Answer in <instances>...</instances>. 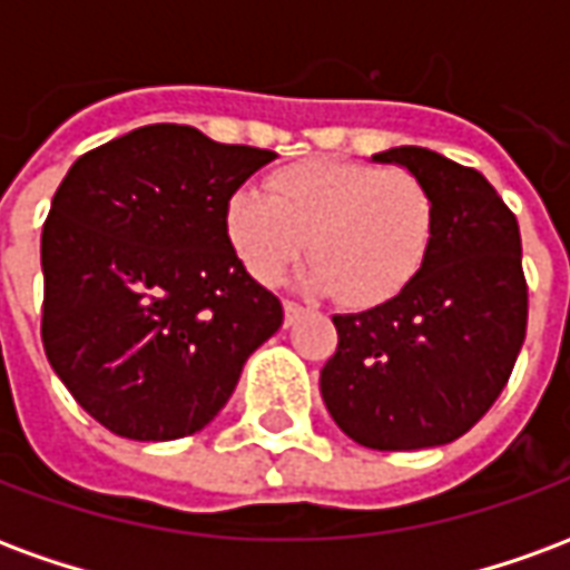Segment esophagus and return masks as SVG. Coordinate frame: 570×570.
Wrapping results in <instances>:
<instances>
[{
	"mask_svg": "<svg viewBox=\"0 0 570 570\" xmlns=\"http://www.w3.org/2000/svg\"><path fill=\"white\" fill-rule=\"evenodd\" d=\"M284 314H286V326H293V323L305 314V308H302L298 302H284Z\"/></svg>",
	"mask_w": 570,
	"mask_h": 570,
	"instance_id": "esophagus-1",
	"label": "esophagus"
}]
</instances>
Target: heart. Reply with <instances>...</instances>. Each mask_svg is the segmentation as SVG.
<instances>
[{
	"label": "heart",
	"mask_w": 570,
	"mask_h": 570,
	"mask_svg": "<svg viewBox=\"0 0 570 570\" xmlns=\"http://www.w3.org/2000/svg\"><path fill=\"white\" fill-rule=\"evenodd\" d=\"M237 188L225 207L232 247L259 284H277L311 249L308 286L354 308L394 298L421 272L433 237V195L409 170L305 158Z\"/></svg>",
	"instance_id": "b5f03b06"
}]
</instances>
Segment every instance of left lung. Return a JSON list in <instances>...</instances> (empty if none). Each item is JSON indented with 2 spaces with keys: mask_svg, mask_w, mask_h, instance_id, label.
I'll return each instance as SVG.
<instances>
[{
  "mask_svg": "<svg viewBox=\"0 0 570 570\" xmlns=\"http://www.w3.org/2000/svg\"><path fill=\"white\" fill-rule=\"evenodd\" d=\"M400 164L433 195L421 272L384 305L335 314L338 347L321 394L347 436L412 452L464 436L501 396L522 351L528 284L513 210L485 176L440 151L400 146Z\"/></svg>",
  "mask_w": 570,
  "mask_h": 570,
  "instance_id": "8db88e82",
  "label": "left lung"
}]
</instances>
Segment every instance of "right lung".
<instances>
[{
  "mask_svg": "<svg viewBox=\"0 0 570 570\" xmlns=\"http://www.w3.org/2000/svg\"><path fill=\"white\" fill-rule=\"evenodd\" d=\"M277 155L188 125L85 151L42 228V345L94 421L125 440L198 433L281 323L225 232L237 188Z\"/></svg>",
  "mask_w": 570,
  "mask_h": 570,
  "instance_id": "right-lung-1",
  "label": "right lung"
}]
</instances>
